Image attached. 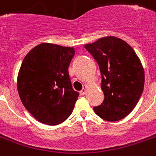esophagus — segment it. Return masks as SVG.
<instances>
[{
	"label": "esophagus",
	"instance_id": "esophagus-1",
	"mask_svg": "<svg viewBox=\"0 0 156 156\" xmlns=\"http://www.w3.org/2000/svg\"><path fill=\"white\" fill-rule=\"evenodd\" d=\"M86 90H87V86H84L83 87V88L80 91V95H82V96L85 95V94H86Z\"/></svg>",
	"mask_w": 156,
	"mask_h": 156
}]
</instances>
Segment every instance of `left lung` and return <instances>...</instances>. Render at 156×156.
I'll use <instances>...</instances> for the list:
<instances>
[{
  "label": "left lung",
  "instance_id": "8db88e82",
  "mask_svg": "<svg viewBox=\"0 0 156 156\" xmlns=\"http://www.w3.org/2000/svg\"><path fill=\"white\" fill-rule=\"evenodd\" d=\"M85 48L97 60L102 78L105 99L94 111L105 120H120L132 112L143 91L141 61L126 41L115 37L100 38Z\"/></svg>",
  "mask_w": 156,
  "mask_h": 156
}]
</instances>
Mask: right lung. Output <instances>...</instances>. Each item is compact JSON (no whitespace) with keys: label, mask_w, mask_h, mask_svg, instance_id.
<instances>
[{"label":"right lung","mask_w":156,"mask_h":156,"mask_svg":"<svg viewBox=\"0 0 156 156\" xmlns=\"http://www.w3.org/2000/svg\"><path fill=\"white\" fill-rule=\"evenodd\" d=\"M74 53L73 47L41 43L23 60L17 79L19 95L41 123L57 125L73 112L79 93L72 87L68 69Z\"/></svg>","instance_id":"obj_1"}]
</instances>
